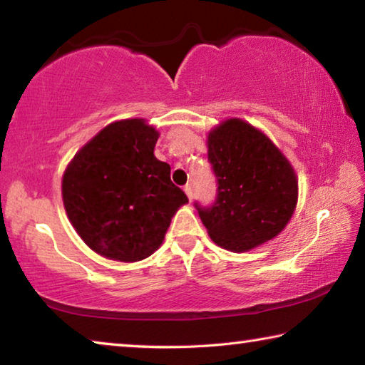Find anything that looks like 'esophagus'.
<instances>
[{
	"mask_svg": "<svg viewBox=\"0 0 365 365\" xmlns=\"http://www.w3.org/2000/svg\"><path fill=\"white\" fill-rule=\"evenodd\" d=\"M183 191H185V193H187L188 200H191V197H193V187H191L190 183L185 185V187H183Z\"/></svg>",
	"mask_w": 365,
	"mask_h": 365,
	"instance_id": "1",
	"label": "esophagus"
}]
</instances>
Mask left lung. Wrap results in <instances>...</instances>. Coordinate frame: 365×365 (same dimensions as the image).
I'll list each match as a JSON object with an SVG mask.
<instances>
[{
    "instance_id": "8db88e82",
    "label": "left lung",
    "mask_w": 365,
    "mask_h": 365,
    "mask_svg": "<svg viewBox=\"0 0 365 365\" xmlns=\"http://www.w3.org/2000/svg\"><path fill=\"white\" fill-rule=\"evenodd\" d=\"M207 159L217 178L211 207L196 205L220 248L246 252L275 238L298 202L293 165L267 135L246 120L227 119L207 133Z\"/></svg>"
}]
</instances>
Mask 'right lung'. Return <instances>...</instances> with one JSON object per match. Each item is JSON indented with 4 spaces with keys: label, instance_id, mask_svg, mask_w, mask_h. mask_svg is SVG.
Wrapping results in <instances>:
<instances>
[{
    "label": "right lung",
    "instance_id": "obj_1",
    "mask_svg": "<svg viewBox=\"0 0 365 365\" xmlns=\"http://www.w3.org/2000/svg\"><path fill=\"white\" fill-rule=\"evenodd\" d=\"M159 138L146 119L109 123L77 151L63 175L67 217L90 250L110 261L137 262L163 245L188 197L154 156Z\"/></svg>",
    "mask_w": 365,
    "mask_h": 365
}]
</instances>
